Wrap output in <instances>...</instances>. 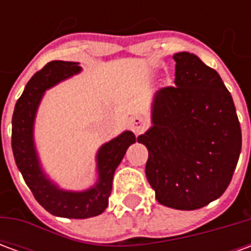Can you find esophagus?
Segmentation results:
<instances>
[{
  "label": "esophagus",
  "mask_w": 251,
  "mask_h": 251,
  "mask_svg": "<svg viewBox=\"0 0 251 251\" xmlns=\"http://www.w3.org/2000/svg\"><path fill=\"white\" fill-rule=\"evenodd\" d=\"M148 127V121L141 117V115H136L133 117L130 121V129L134 134H141L142 131Z\"/></svg>",
  "instance_id": "1"
}]
</instances>
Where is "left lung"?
Here are the masks:
<instances>
[{"instance_id":"8db88e82","label":"left lung","mask_w":251,"mask_h":251,"mask_svg":"<svg viewBox=\"0 0 251 251\" xmlns=\"http://www.w3.org/2000/svg\"><path fill=\"white\" fill-rule=\"evenodd\" d=\"M175 86L154 95L145 174L160 204L198 210L221 198L237 167L242 133L219 74L189 52L175 53Z\"/></svg>"}]
</instances>
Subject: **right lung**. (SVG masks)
<instances>
[{
    "label": "right lung",
    "mask_w": 251,
    "mask_h": 251,
    "mask_svg": "<svg viewBox=\"0 0 251 251\" xmlns=\"http://www.w3.org/2000/svg\"><path fill=\"white\" fill-rule=\"evenodd\" d=\"M79 63L53 60L41 68L26 83L14 107L12 118V149L14 161L35 199L52 215L86 219L102 214L109 204L113 176L136 136L126 130L100 147L97 154L98 181L82 192L64 191L48 179L40 167L33 141V124L43 94L56 83L80 72Z\"/></svg>",
    "instance_id": "obj_1"
}]
</instances>
